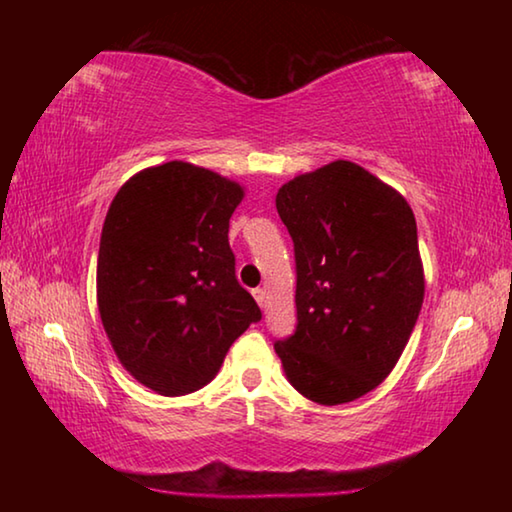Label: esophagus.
<instances>
[{
	"label": "esophagus",
	"mask_w": 512,
	"mask_h": 512,
	"mask_svg": "<svg viewBox=\"0 0 512 512\" xmlns=\"http://www.w3.org/2000/svg\"><path fill=\"white\" fill-rule=\"evenodd\" d=\"M253 298L257 300L259 307H262V309L266 307V289H255L253 291Z\"/></svg>",
	"instance_id": "esophagus-1"
}]
</instances>
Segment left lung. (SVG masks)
I'll return each mask as SVG.
<instances>
[{
  "instance_id": "8db88e82",
  "label": "left lung",
  "mask_w": 512,
  "mask_h": 512,
  "mask_svg": "<svg viewBox=\"0 0 512 512\" xmlns=\"http://www.w3.org/2000/svg\"><path fill=\"white\" fill-rule=\"evenodd\" d=\"M275 207L296 250L298 327L277 341L307 400L354 402L402 357L424 300L418 228L406 198L350 160L300 173Z\"/></svg>"
}]
</instances>
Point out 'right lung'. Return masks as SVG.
I'll use <instances>...</instances> for the list:
<instances>
[{"instance_id": "1", "label": "right lung", "mask_w": 512, "mask_h": 512, "mask_svg": "<svg viewBox=\"0 0 512 512\" xmlns=\"http://www.w3.org/2000/svg\"><path fill=\"white\" fill-rule=\"evenodd\" d=\"M244 194L216 171L171 160L135 173L112 198L97 305L119 363L155 393L210 384L230 345L262 318L228 244Z\"/></svg>"}]
</instances>
